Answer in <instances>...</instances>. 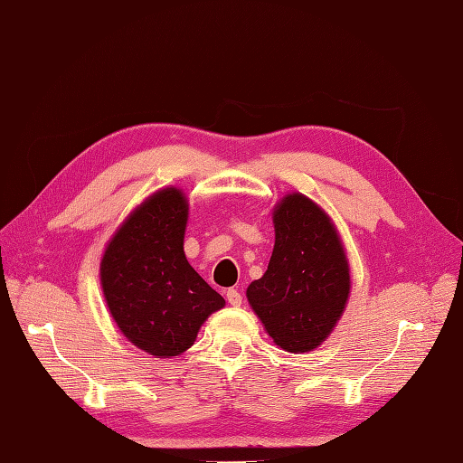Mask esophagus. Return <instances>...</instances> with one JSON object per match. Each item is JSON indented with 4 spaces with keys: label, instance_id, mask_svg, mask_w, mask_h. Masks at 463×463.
<instances>
[{
    "label": "esophagus",
    "instance_id": "34e87169",
    "mask_svg": "<svg viewBox=\"0 0 463 463\" xmlns=\"http://www.w3.org/2000/svg\"><path fill=\"white\" fill-rule=\"evenodd\" d=\"M225 299H228V303L232 307H240L243 297H241V293L238 289H228V293H225Z\"/></svg>",
    "mask_w": 463,
    "mask_h": 463
}]
</instances>
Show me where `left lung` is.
Listing matches in <instances>:
<instances>
[{"instance_id":"left-lung-1","label":"left lung","mask_w":463,"mask_h":463,"mask_svg":"<svg viewBox=\"0 0 463 463\" xmlns=\"http://www.w3.org/2000/svg\"><path fill=\"white\" fill-rule=\"evenodd\" d=\"M275 245L248 301L275 345L307 353L341 318L351 275L341 238L328 215L303 194H289L273 212Z\"/></svg>"}]
</instances>
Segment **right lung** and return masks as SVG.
I'll return each instance as SVG.
<instances>
[{
    "label": "right lung",
    "instance_id": "obj_1",
    "mask_svg": "<svg viewBox=\"0 0 463 463\" xmlns=\"http://www.w3.org/2000/svg\"><path fill=\"white\" fill-rule=\"evenodd\" d=\"M186 196L164 188L128 215L100 261L110 315L132 345L158 358L186 351L225 305L184 255Z\"/></svg>",
    "mask_w": 463,
    "mask_h": 463
}]
</instances>
